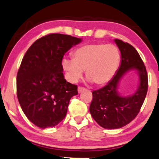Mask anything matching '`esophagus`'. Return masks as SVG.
<instances>
[{
    "label": "esophagus",
    "instance_id": "esophagus-1",
    "mask_svg": "<svg viewBox=\"0 0 159 159\" xmlns=\"http://www.w3.org/2000/svg\"><path fill=\"white\" fill-rule=\"evenodd\" d=\"M85 89V88L84 87H78V93H82V91H84Z\"/></svg>",
    "mask_w": 159,
    "mask_h": 159
}]
</instances>
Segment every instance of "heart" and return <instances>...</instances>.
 <instances>
[{
    "label": "heart",
    "mask_w": 159,
    "mask_h": 159,
    "mask_svg": "<svg viewBox=\"0 0 159 159\" xmlns=\"http://www.w3.org/2000/svg\"><path fill=\"white\" fill-rule=\"evenodd\" d=\"M73 59L65 57L62 66L69 79L77 82L86 70L89 81L104 84L111 80L118 71L121 61L118 47L112 43H87L76 49Z\"/></svg>",
    "instance_id": "b5f03b06"
}]
</instances>
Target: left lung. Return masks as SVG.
<instances>
[{
  "label": "left lung",
  "mask_w": 159,
  "mask_h": 159,
  "mask_svg": "<svg viewBox=\"0 0 159 159\" xmlns=\"http://www.w3.org/2000/svg\"><path fill=\"white\" fill-rule=\"evenodd\" d=\"M121 53V64L113 78L105 87L94 90L89 112L101 127L117 129L130 123L141 110L148 87L146 66L136 49L127 42L115 39ZM139 72L140 84L134 95L122 97L116 92L118 83L128 70Z\"/></svg>",
  "instance_id": "obj_1"
}]
</instances>
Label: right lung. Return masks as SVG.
I'll return each mask as SVG.
<instances>
[{"instance_id":"1","label":"right lung","mask_w":159,"mask_h":159,"mask_svg":"<svg viewBox=\"0 0 159 159\" xmlns=\"http://www.w3.org/2000/svg\"><path fill=\"white\" fill-rule=\"evenodd\" d=\"M81 39L49 34L33 43L22 59L16 77L18 102L30 121L41 128L54 127L65 118L77 86L66 82L62 59Z\"/></svg>"}]
</instances>
